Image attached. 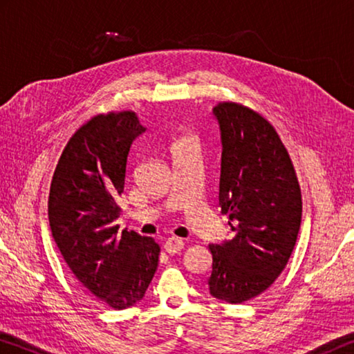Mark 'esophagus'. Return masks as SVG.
I'll list each match as a JSON object with an SVG mask.
<instances>
[{
    "label": "esophagus",
    "mask_w": 354,
    "mask_h": 354,
    "mask_svg": "<svg viewBox=\"0 0 354 354\" xmlns=\"http://www.w3.org/2000/svg\"><path fill=\"white\" fill-rule=\"evenodd\" d=\"M164 248L169 254H176L178 251H181L184 248V239L179 237H169L164 243Z\"/></svg>",
    "instance_id": "obj_1"
}]
</instances>
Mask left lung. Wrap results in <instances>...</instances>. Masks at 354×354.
<instances>
[{
  "label": "left lung",
  "instance_id": "8db88e82",
  "mask_svg": "<svg viewBox=\"0 0 354 354\" xmlns=\"http://www.w3.org/2000/svg\"><path fill=\"white\" fill-rule=\"evenodd\" d=\"M221 136L218 205L234 231L209 245L211 295L243 303L270 287L293 251L301 223V190L290 156L270 122L250 107H214Z\"/></svg>",
  "mask_w": 354,
  "mask_h": 354
}]
</instances>
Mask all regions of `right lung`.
Masks as SVG:
<instances>
[{
  "label": "right lung",
  "mask_w": 354,
  "mask_h": 354,
  "mask_svg": "<svg viewBox=\"0 0 354 354\" xmlns=\"http://www.w3.org/2000/svg\"><path fill=\"white\" fill-rule=\"evenodd\" d=\"M145 128L133 111L92 117L70 137L50 187L53 239L71 273L93 298L113 309L145 295L159 262L153 237L123 230V194L131 143Z\"/></svg>",
  "instance_id": "obj_1"
}]
</instances>
